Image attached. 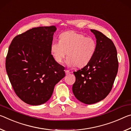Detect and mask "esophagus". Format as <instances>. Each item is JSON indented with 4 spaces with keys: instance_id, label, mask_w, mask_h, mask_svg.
<instances>
[{
    "instance_id": "esophagus-1",
    "label": "esophagus",
    "mask_w": 131,
    "mask_h": 131,
    "mask_svg": "<svg viewBox=\"0 0 131 131\" xmlns=\"http://www.w3.org/2000/svg\"><path fill=\"white\" fill-rule=\"evenodd\" d=\"M65 72H66V75H68V74H70L71 73V72L69 70H65Z\"/></svg>"
}]
</instances>
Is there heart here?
<instances>
[{
    "instance_id": "1",
    "label": "heart",
    "mask_w": 131,
    "mask_h": 131,
    "mask_svg": "<svg viewBox=\"0 0 131 131\" xmlns=\"http://www.w3.org/2000/svg\"><path fill=\"white\" fill-rule=\"evenodd\" d=\"M97 45L91 37L77 32H64L59 36V41H53L50 51L54 60L59 64L63 63L67 54L66 63L68 66L83 67L87 65L95 55Z\"/></svg>"
}]
</instances>
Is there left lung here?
I'll list each match as a JSON object with an SVG mask.
<instances>
[{"label":"left lung","mask_w":131,"mask_h":131,"mask_svg":"<svg viewBox=\"0 0 131 131\" xmlns=\"http://www.w3.org/2000/svg\"><path fill=\"white\" fill-rule=\"evenodd\" d=\"M96 39L95 55L85 67L74 72L75 82L72 92L85 104L101 101L112 89L118 68L117 52L114 44L103 34L91 29Z\"/></svg>","instance_id":"obj_1"}]
</instances>
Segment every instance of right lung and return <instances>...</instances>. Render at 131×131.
<instances>
[{
    "label": "right lung",
    "instance_id": "right-lung-1",
    "mask_svg": "<svg viewBox=\"0 0 131 131\" xmlns=\"http://www.w3.org/2000/svg\"><path fill=\"white\" fill-rule=\"evenodd\" d=\"M55 26L33 28L16 36L8 48L6 70L17 96L38 106L51 97L56 84L65 77L54 60L50 46Z\"/></svg>",
    "mask_w": 131,
    "mask_h": 131
}]
</instances>
